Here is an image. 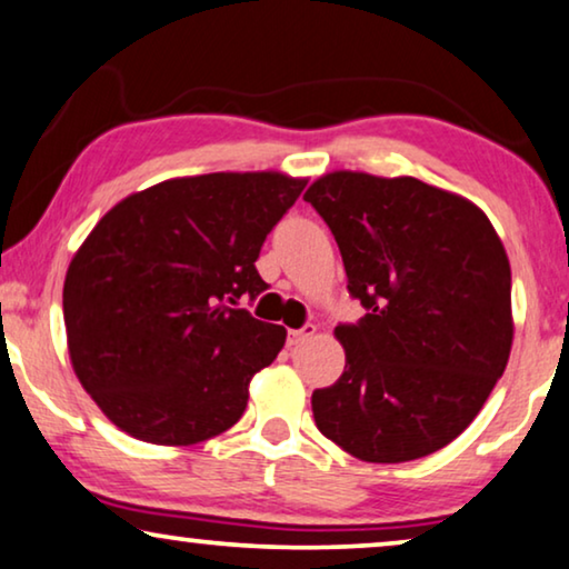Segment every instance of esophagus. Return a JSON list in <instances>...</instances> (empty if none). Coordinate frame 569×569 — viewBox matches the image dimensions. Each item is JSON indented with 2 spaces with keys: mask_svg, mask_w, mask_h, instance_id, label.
Returning <instances> with one entry per match:
<instances>
[{
  "mask_svg": "<svg viewBox=\"0 0 569 569\" xmlns=\"http://www.w3.org/2000/svg\"><path fill=\"white\" fill-rule=\"evenodd\" d=\"M313 333H316V326L306 323L302 329H292L290 333H287V345L298 347V345H302V341H308L310 337H313Z\"/></svg>",
  "mask_w": 569,
  "mask_h": 569,
  "instance_id": "esophagus-1",
  "label": "esophagus"
}]
</instances>
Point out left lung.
<instances>
[{
  "mask_svg": "<svg viewBox=\"0 0 569 569\" xmlns=\"http://www.w3.org/2000/svg\"><path fill=\"white\" fill-rule=\"evenodd\" d=\"M337 240L347 365L313 391L316 427L360 461L401 463L456 440L502 378L512 345L510 261L477 204L417 178L337 170L310 186Z\"/></svg>",
  "mask_w": 569,
  "mask_h": 569,
  "instance_id": "8db88e82",
  "label": "left lung"
}]
</instances>
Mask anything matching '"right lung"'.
<instances>
[{
    "label": "right lung",
    "mask_w": 569,
    "mask_h": 569,
    "mask_svg": "<svg viewBox=\"0 0 569 569\" xmlns=\"http://www.w3.org/2000/svg\"><path fill=\"white\" fill-rule=\"evenodd\" d=\"M306 189L282 173H207L131 193L100 220L64 279L72 368L131 438L193 446L243 417L248 383L284 347L240 298L267 282L263 240Z\"/></svg>",
    "instance_id": "1"
}]
</instances>
